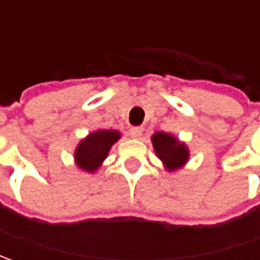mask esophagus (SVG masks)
Returning <instances> with one entry per match:
<instances>
[{
	"mask_svg": "<svg viewBox=\"0 0 260 260\" xmlns=\"http://www.w3.org/2000/svg\"><path fill=\"white\" fill-rule=\"evenodd\" d=\"M128 133H130V136L133 137V139H139L140 136L143 135V127H132L130 130H128Z\"/></svg>",
	"mask_w": 260,
	"mask_h": 260,
	"instance_id": "esophagus-1",
	"label": "esophagus"
}]
</instances>
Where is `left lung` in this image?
<instances>
[{
	"mask_svg": "<svg viewBox=\"0 0 260 260\" xmlns=\"http://www.w3.org/2000/svg\"><path fill=\"white\" fill-rule=\"evenodd\" d=\"M152 145L155 149L156 156L160 159L168 172L182 169L189 159L188 146L174 135H169L165 132H156L152 136Z\"/></svg>",
	"mask_w": 260,
	"mask_h": 260,
	"instance_id": "8db88e82",
	"label": "left lung"
}]
</instances>
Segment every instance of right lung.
Wrapping results in <instances>:
<instances>
[{
	"label": "right lung",
	"instance_id": "add662e5",
	"mask_svg": "<svg viewBox=\"0 0 260 260\" xmlns=\"http://www.w3.org/2000/svg\"><path fill=\"white\" fill-rule=\"evenodd\" d=\"M120 137L121 133L117 130L101 128L89 133L76 146L74 153L76 166L84 172L95 174L98 168H101L113 145L117 143Z\"/></svg>",
	"mask_w": 260,
	"mask_h": 260
}]
</instances>
